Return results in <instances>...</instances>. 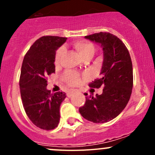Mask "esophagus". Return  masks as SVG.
<instances>
[{"mask_svg":"<svg viewBox=\"0 0 155 155\" xmlns=\"http://www.w3.org/2000/svg\"><path fill=\"white\" fill-rule=\"evenodd\" d=\"M73 94H74V91L70 90V91H69L68 93H67V96H68V97H70L73 96Z\"/></svg>","mask_w":155,"mask_h":155,"instance_id":"esophagus-1","label":"esophagus"}]
</instances>
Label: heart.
<instances>
[{
	"label": "heart",
	"mask_w": 155,
	"mask_h": 155,
	"mask_svg": "<svg viewBox=\"0 0 155 155\" xmlns=\"http://www.w3.org/2000/svg\"><path fill=\"white\" fill-rule=\"evenodd\" d=\"M73 48H75L78 54L82 58H85L87 57H91L94 52V46L92 43L85 40H79L73 43ZM64 51V47H60L57 50L54 56V64H58L61 59L62 55ZM63 79L65 82L70 85H76L80 82V76L76 73L70 70H68L63 75Z\"/></svg>",
	"instance_id": "obj_1"
}]
</instances>
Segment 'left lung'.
Masks as SVG:
<instances>
[{
    "instance_id": "8db88e82",
    "label": "left lung",
    "mask_w": 155,
    "mask_h": 155,
    "mask_svg": "<svg viewBox=\"0 0 155 155\" xmlns=\"http://www.w3.org/2000/svg\"><path fill=\"white\" fill-rule=\"evenodd\" d=\"M99 43L104 51L101 78L89 84L94 88L102 86L103 93L86 97L79 109L84 118L94 123H105L116 118L126 107L133 89V66L127 48L118 37L100 32L85 36Z\"/></svg>"
}]
</instances>
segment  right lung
Segmentation results:
<instances>
[{
    "instance_id": "obj_1",
    "label": "right lung",
    "mask_w": 155,
    "mask_h": 155,
    "mask_svg": "<svg viewBox=\"0 0 155 155\" xmlns=\"http://www.w3.org/2000/svg\"><path fill=\"white\" fill-rule=\"evenodd\" d=\"M66 37L44 36L31 46L25 55L19 79L20 93L25 111L33 124L43 130H52L60 121V106L64 92L51 94L46 88V77L55 72L56 50Z\"/></svg>"
}]
</instances>
